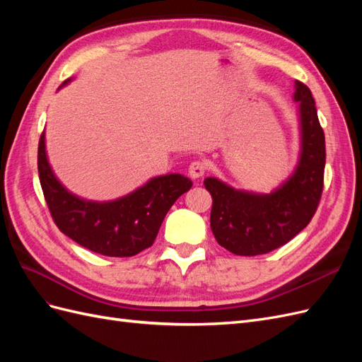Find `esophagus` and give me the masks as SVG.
<instances>
[{
  "mask_svg": "<svg viewBox=\"0 0 362 362\" xmlns=\"http://www.w3.org/2000/svg\"><path fill=\"white\" fill-rule=\"evenodd\" d=\"M205 170H206V166L204 161H193L189 166V175L193 180H198V178L204 177Z\"/></svg>",
  "mask_w": 362,
  "mask_h": 362,
  "instance_id": "34e87169",
  "label": "esophagus"
}]
</instances>
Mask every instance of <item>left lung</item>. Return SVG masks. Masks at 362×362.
<instances>
[{
  "mask_svg": "<svg viewBox=\"0 0 362 362\" xmlns=\"http://www.w3.org/2000/svg\"><path fill=\"white\" fill-rule=\"evenodd\" d=\"M300 152L298 166L270 193L237 190L217 178H205L211 193V231L217 243L235 255L267 254L288 243L311 222L319 206L325 173V133L311 90L296 80Z\"/></svg>",
  "mask_w": 362,
  "mask_h": 362,
  "instance_id": "1",
  "label": "left lung"
}]
</instances>
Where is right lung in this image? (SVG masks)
Segmentation results:
<instances>
[{
	"label": "right lung",
	"mask_w": 362,
	"mask_h": 362,
	"mask_svg": "<svg viewBox=\"0 0 362 362\" xmlns=\"http://www.w3.org/2000/svg\"><path fill=\"white\" fill-rule=\"evenodd\" d=\"M37 169L43 196L60 231L83 247L105 257H133L152 246L164 216L193 185L184 175L169 173L151 178L115 201L83 199L54 175L47 156L45 133L39 140Z\"/></svg>",
	"instance_id": "right-lung-1"
}]
</instances>
